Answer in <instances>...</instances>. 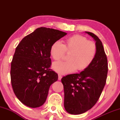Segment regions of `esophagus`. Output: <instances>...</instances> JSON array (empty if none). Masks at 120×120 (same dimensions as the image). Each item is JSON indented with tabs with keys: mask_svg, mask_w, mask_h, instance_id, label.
I'll return each instance as SVG.
<instances>
[{
	"mask_svg": "<svg viewBox=\"0 0 120 120\" xmlns=\"http://www.w3.org/2000/svg\"><path fill=\"white\" fill-rule=\"evenodd\" d=\"M61 78H62V75H61V74H58V79H59V80H61Z\"/></svg>",
	"mask_w": 120,
	"mask_h": 120,
	"instance_id": "34e87169",
	"label": "esophagus"
}]
</instances>
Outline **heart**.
I'll return each instance as SVG.
<instances>
[{"label":"heart","instance_id":"obj_1","mask_svg":"<svg viewBox=\"0 0 120 120\" xmlns=\"http://www.w3.org/2000/svg\"><path fill=\"white\" fill-rule=\"evenodd\" d=\"M69 53L66 61H57L52 65L55 71L60 74H68L77 69L83 71L91 64L97 53V46L93 41L81 35H74L65 40L63 44L57 41L52 45L50 53L56 61L64 58Z\"/></svg>","mask_w":120,"mask_h":120}]
</instances>
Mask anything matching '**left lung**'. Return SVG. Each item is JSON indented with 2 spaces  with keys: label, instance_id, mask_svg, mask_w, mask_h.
Wrapping results in <instances>:
<instances>
[{
  "label": "left lung",
  "instance_id": "left-lung-1",
  "mask_svg": "<svg viewBox=\"0 0 120 120\" xmlns=\"http://www.w3.org/2000/svg\"><path fill=\"white\" fill-rule=\"evenodd\" d=\"M86 33L96 41L97 53L94 60L80 73L68 74L61 78L65 109L72 115L83 113L94 106L107 80L108 61L102 42L93 33Z\"/></svg>",
  "mask_w": 120,
  "mask_h": 120
}]
</instances>
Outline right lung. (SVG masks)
Segmentation results:
<instances>
[{
	"mask_svg": "<svg viewBox=\"0 0 120 120\" xmlns=\"http://www.w3.org/2000/svg\"><path fill=\"white\" fill-rule=\"evenodd\" d=\"M66 34L41 27L25 37L16 48L11 66V84L15 95L27 107L42 105L49 87L58 79V74L50 69V49Z\"/></svg>",
	"mask_w": 120,
	"mask_h": 120,
	"instance_id": "obj_1",
	"label": "right lung"
}]
</instances>
